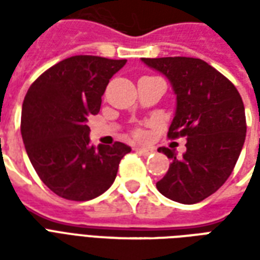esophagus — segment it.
<instances>
[{
    "mask_svg": "<svg viewBox=\"0 0 260 260\" xmlns=\"http://www.w3.org/2000/svg\"><path fill=\"white\" fill-rule=\"evenodd\" d=\"M134 150H135L138 154H141V156H145V157H147V156H150L153 153L152 149H146V147H134Z\"/></svg>",
    "mask_w": 260,
    "mask_h": 260,
    "instance_id": "esophagus-1",
    "label": "esophagus"
}]
</instances>
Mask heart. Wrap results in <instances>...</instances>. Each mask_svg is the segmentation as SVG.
<instances>
[{
  "instance_id": "heart-1",
  "label": "heart",
  "mask_w": 260,
  "mask_h": 260,
  "mask_svg": "<svg viewBox=\"0 0 260 260\" xmlns=\"http://www.w3.org/2000/svg\"><path fill=\"white\" fill-rule=\"evenodd\" d=\"M135 135L138 136V138H142V136H143V132H141V131H136Z\"/></svg>"
}]
</instances>
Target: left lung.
Listing matches in <instances>:
<instances>
[{"mask_svg": "<svg viewBox=\"0 0 260 260\" xmlns=\"http://www.w3.org/2000/svg\"><path fill=\"white\" fill-rule=\"evenodd\" d=\"M164 74L177 94V111L169 139L186 138V152L158 147L173 160L158 181V192L171 201L193 205L227 181L246 135L245 108L233 82L203 59L191 57L142 58Z\"/></svg>", "mask_w": 260, "mask_h": 260, "instance_id": "left-lung-1", "label": "left lung"}]
</instances>
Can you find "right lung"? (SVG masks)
Instances as JSON below:
<instances>
[{
    "label": "right lung",
    "mask_w": 260,
    "mask_h": 260,
    "mask_svg": "<svg viewBox=\"0 0 260 260\" xmlns=\"http://www.w3.org/2000/svg\"><path fill=\"white\" fill-rule=\"evenodd\" d=\"M126 59L75 55L37 78L22 106L20 132L37 175L68 201L94 199L113 185L131 147L115 142L91 146L87 126L100 111L108 82Z\"/></svg>",
    "instance_id": "add662e5"
}]
</instances>
